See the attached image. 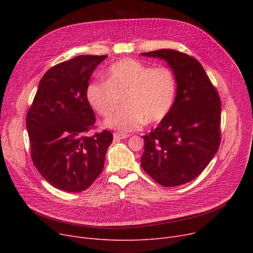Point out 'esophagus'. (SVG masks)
<instances>
[{"label": "esophagus", "mask_w": 253, "mask_h": 253, "mask_svg": "<svg viewBox=\"0 0 253 253\" xmlns=\"http://www.w3.org/2000/svg\"><path fill=\"white\" fill-rule=\"evenodd\" d=\"M128 136H129L128 134H124V133H115V134H114V138H115V139H119V140L125 139V138H127Z\"/></svg>", "instance_id": "esophagus-1"}]
</instances>
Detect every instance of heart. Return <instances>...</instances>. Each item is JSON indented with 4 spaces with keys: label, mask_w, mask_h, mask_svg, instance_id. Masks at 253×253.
Returning <instances> with one entry per match:
<instances>
[{
    "label": "heart",
    "mask_w": 253,
    "mask_h": 253,
    "mask_svg": "<svg viewBox=\"0 0 253 253\" xmlns=\"http://www.w3.org/2000/svg\"><path fill=\"white\" fill-rule=\"evenodd\" d=\"M105 82H93L87 87L88 102L99 115L106 117L124 100V109L109 117L104 126L122 133L136 131L144 123H158L174 104L177 81L167 66L143 63L126 58L111 65Z\"/></svg>",
    "instance_id": "1"
}]
</instances>
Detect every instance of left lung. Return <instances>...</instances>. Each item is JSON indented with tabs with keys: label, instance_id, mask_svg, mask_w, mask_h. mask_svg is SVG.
Here are the masks:
<instances>
[{
	"label": "left lung",
	"instance_id": "1",
	"mask_svg": "<svg viewBox=\"0 0 253 253\" xmlns=\"http://www.w3.org/2000/svg\"><path fill=\"white\" fill-rule=\"evenodd\" d=\"M165 60L174 72L177 92L169 114L143 135L141 167L159 184L176 187L196 178L220 143L221 104L203 66L182 52L162 49L141 53Z\"/></svg>",
	"mask_w": 253,
	"mask_h": 253
}]
</instances>
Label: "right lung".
<instances>
[{
  "label": "right lung",
  "instance_id": "1",
  "mask_svg": "<svg viewBox=\"0 0 253 253\" xmlns=\"http://www.w3.org/2000/svg\"><path fill=\"white\" fill-rule=\"evenodd\" d=\"M108 55H80L48 70L26 116L34 165L52 187L88 189L104 166L113 134L86 135L95 116L86 91L92 73Z\"/></svg>",
  "mask_w": 253,
  "mask_h": 253
}]
</instances>
